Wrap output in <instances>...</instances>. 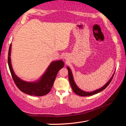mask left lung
<instances>
[{"label": "left lung", "mask_w": 126, "mask_h": 126, "mask_svg": "<svg viewBox=\"0 0 126 126\" xmlns=\"http://www.w3.org/2000/svg\"><path fill=\"white\" fill-rule=\"evenodd\" d=\"M67 69L68 71V78H69V80L70 84H71V86L72 87V88L73 89V91L74 93L77 94H78V95H80V96H90V95H94L95 94H97L98 93L104 90V89H105L106 87L108 86V85H109L110 82H111V80L112 79L113 77V76L114 74V73L113 75L112 76V77L110 78V79L109 80V81H108V82L107 83L104 85L103 87H101V88L97 89V90H95L93 92H88L82 91V89H80V88H78V86L76 85V83L74 82L73 77V75H72L71 70L70 69V68L68 67H67Z\"/></svg>", "instance_id": "obj_1"}]
</instances>
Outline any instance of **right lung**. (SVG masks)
I'll return each mask as SVG.
<instances>
[{"instance_id":"add662e5","label":"right lung","mask_w":126,"mask_h":126,"mask_svg":"<svg viewBox=\"0 0 126 126\" xmlns=\"http://www.w3.org/2000/svg\"><path fill=\"white\" fill-rule=\"evenodd\" d=\"M11 48L12 44H10L8 52V63L12 77L17 87L23 92L31 95L43 96L48 94L52 88L58 71L64 65L63 61L52 62L39 80L33 82H26L16 76L13 71L10 59Z\"/></svg>"}]
</instances>
